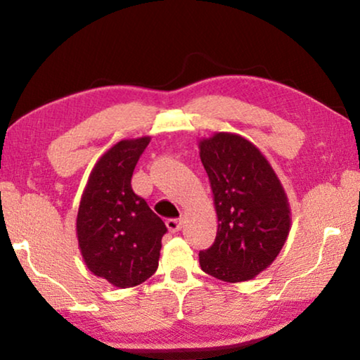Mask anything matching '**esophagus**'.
<instances>
[{"label":"esophagus","mask_w":360,"mask_h":360,"mask_svg":"<svg viewBox=\"0 0 360 360\" xmlns=\"http://www.w3.org/2000/svg\"><path fill=\"white\" fill-rule=\"evenodd\" d=\"M166 226H168L171 233H178L182 228V218H169L168 221H166Z\"/></svg>","instance_id":"34e87169"}]
</instances>
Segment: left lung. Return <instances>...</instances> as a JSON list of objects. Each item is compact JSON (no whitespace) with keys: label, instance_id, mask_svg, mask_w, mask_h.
<instances>
[{"label":"left lung","instance_id":"1","mask_svg":"<svg viewBox=\"0 0 360 360\" xmlns=\"http://www.w3.org/2000/svg\"><path fill=\"white\" fill-rule=\"evenodd\" d=\"M198 148L218 217L214 243L198 254L202 270L226 283L252 280L288 239L286 192L260 150L238 134L217 132Z\"/></svg>","mask_w":360,"mask_h":360}]
</instances>
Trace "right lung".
Segmentation results:
<instances>
[{
	"instance_id": "1",
	"label": "right lung",
	"mask_w": 360,
	"mask_h": 360,
	"mask_svg": "<svg viewBox=\"0 0 360 360\" xmlns=\"http://www.w3.org/2000/svg\"><path fill=\"white\" fill-rule=\"evenodd\" d=\"M150 137L121 141L94 166L80 198L77 239L85 265L116 288H132L157 271L163 219L132 191L134 168Z\"/></svg>"
}]
</instances>
